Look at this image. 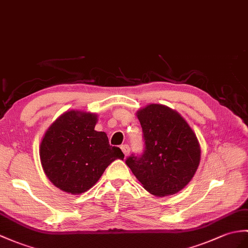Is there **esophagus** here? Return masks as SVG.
<instances>
[{
	"mask_svg": "<svg viewBox=\"0 0 248 248\" xmlns=\"http://www.w3.org/2000/svg\"><path fill=\"white\" fill-rule=\"evenodd\" d=\"M120 149H122V151L124 152V154L125 155V156L130 153V147H129V145H126V143H124V145H123L122 147H120Z\"/></svg>",
	"mask_w": 248,
	"mask_h": 248,
	"instance_id": "esophagus-1",
	"label": "esophagus"
}]
</instances>
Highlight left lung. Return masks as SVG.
<instances>
[{
	"mask_svg": "<svg viewBox=\"0 0 248 248\" xmlns=\"http://www.w3.org/2000/svg\"><path fill=\"white\" fill-rule=\"evenodd\" d=\"M145 149L131 154L125 164L142 187L157 197L180 191L197 171L201 150L198 138L180 114L162 105L137 112Z\"/></svg>",
	"mask_w": 248,
	"mask_h": 248,
	"instance_id": "left-lung-1",
	"label": "left lung"
}]
</instances>
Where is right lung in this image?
I'll return each mask as SVG.
<instances>
[{
	"instance_id": "obj_1",
	"label": "right lung",
	"mask_w": 248,
	"mask_h": 248,
	"mask_svg": "<svg viewBox=\"0 0 248 248\" xmlns=\"http://www.w3.org/2000/svg\"><path fill=\"white\" fill-rule=\"evenodd\" d=\"M95 114L70 111L49 126L40 146L46 176L56 187L72 194L85 192L115 159H124L105 132L95 131Z\"/></svg>"
}]
</instances>
